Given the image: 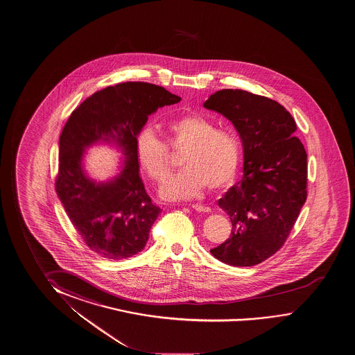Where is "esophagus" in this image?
<instances>
[{
	"instance_id": "obj_1",
	"label": "esophagus",
	"mask_w": 355,
	"mask_h": 355,
	"mask_svg": "<svg viewBox=\"0 0 355 355\" xmlns=\"http://www.w3.org/2000/svg\"><path fill=\"white\" fill-rule=\"evenodd\" d=\"M191 207L195 209V211H197V212H202V213H209L211 212V208L209 207L206 206H202V205H191Z\"/></svg>"
}]
</instances>
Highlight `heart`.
Here are the masks:
<instances>
[{"instance_id": "heart-1", "label": "heart", "mask_w": 355, "mask_h": 355, "mask_svg": "<svg viewBox=\"0 0 355 355\" xmlns=\"http://www.w3.org/2000/svg\"><path fill=\"white\" fill-rule=\"evenodd\" d=\"M174 148L185 149L181 158L184 169L160 187L159 195L168 201H182L198 196L208 185L220 190L233 182L240 163V146L233 133L219 130L198 115L174 119L164 125ZM138 164L157 182L170 173L168 149L150 128H143L136 138Z\"/></svg>"}]
</instances>
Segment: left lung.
I'll return each mask as SVG.
<instances>
[{"label":"left lung","mask_w":355,"mask_h":355,"mask_svg":"<svg viewBox=\"0 0 355 355\" xmlns=\"http://www.w3.org/2000/svg\"><path fill=\"white\" fill-rule=\"evenodd\" d=\"M203 106L236 128L243 147V179L218 206L232 220V235L211 250L235 267L259 265L286 243L306 201V152L286 107L241 89L218 90Z\"/></svg>","instance_id":"obj_1"}]
</instances>
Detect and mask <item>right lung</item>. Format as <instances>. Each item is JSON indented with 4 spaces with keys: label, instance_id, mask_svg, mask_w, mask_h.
<instances>
[{
    "label": "right lung",
    "instance_id": "obj_1",
    "mask_svg": "<svg viewBox=\"0 0 355 355\" xmlns=\"http://www.w3.org/2000/svg\"><path fill=\"white\" fill-rule=\"evenodd\" d=\"M180 101L163 87L126 82L87 98L64 125L56 192L85 245L104 259H128L148 241L162 209L152 203L139 176L136 138L149 115ZM96 144L122 152L119 173L109 181H94L85 171V150Z\"/></svg>",
    "mask_w": 355,
    "mask_h": 355
}]
</instances>
